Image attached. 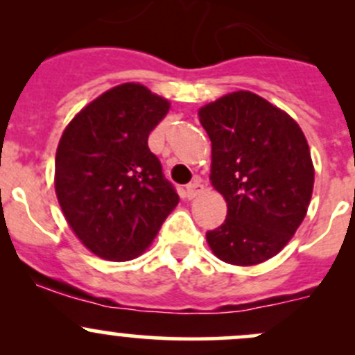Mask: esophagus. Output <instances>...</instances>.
<instances>
[{
  "label": "esophagus",
  "instance_id": "esophagus-1",
  "mask_svg": "<svg viewBox=\"0 0 355 355\" xmlns=\"http://www.w3.org/2000/svg\"><path fill=\"white\" fill-rule=\"evenodd\" d=\"M202 189L204 187H202V184H200V178L196 177L194 180L191 182V184L185 185V198H187V199L198 198L200 192H202Z\"/></svg>",
  "mask_w": 355,
  "mask_h": 355
}]
</instances>
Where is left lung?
Here are the masks:
<instances>
[{"mask_svg":"<svg viewBox=\"0 0 355 355\" xmlns=\"http://www.w3.org/2000/svg\"><path fill=\"white\" fill-rule=\"evenodd\" d=\"M211 139V184L227 200V220L206 234L214 256L252 266L277 256L307 213L314 185L309 146L299 125L266 99L232 92L199 110Z\"/></svg>","mask_w":355,"mask_h":355,"instance_id":"1","label":"left lung"}]
</instances>
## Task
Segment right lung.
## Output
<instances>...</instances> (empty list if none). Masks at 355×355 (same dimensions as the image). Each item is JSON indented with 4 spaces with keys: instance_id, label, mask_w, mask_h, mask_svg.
<instances>
[{
    "instance_id": "add662e5",
    "label": "right lung",
    "mask_w": 355,
    "mask_h": 355,
    "mask_svg": "<svg viewBox=\"0 0 355 355\" xmlns=\"http://www.w3.org/2000/svg\"><path fill=\"white\" fill-rule=\"evenodd\" d=\"M168 110L144 85L121 84L89 103L60 139L58 202L82 244L103 259L137 257L180 200L148 146Z\"/></svg>"
}]
</instances>
